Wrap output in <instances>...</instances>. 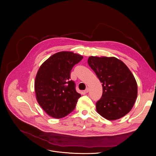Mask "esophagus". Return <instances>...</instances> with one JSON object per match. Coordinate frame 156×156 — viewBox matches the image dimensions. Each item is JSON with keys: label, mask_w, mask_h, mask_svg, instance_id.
Here are the masks:
<instances>
[{"label": "esophagus", "mask_w": 156, "mask_h": 156, "mask_svg": "<svg viewBox=\"0 0 156 156\" xmlns=\"http://www.w3.org/2000/svg\"><path fill=\"white\" fill-rule=\"evenodd\" d=\"M89 91V88L87 87L86 89L84 90V93H88Z\"/></svg>", "instance_id": "1"}]
</instances>
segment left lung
Here are the masks:
<instances>
[{
	"label": "left lung",
	"instance_id": "obj_1",
	"mask_svg": "<svg viewBox=\"0 0 156 156\" xmlns=\"http://www.w3.org/2000/svg\"><path fill=\"white\" fill-rule=\"evenodd\" d=\"M88 64L102 83V96L96 104L97 112L108 120L128 114L138 95L136 80L128 67L114 57L90 56Z\"/></svg>",
	"mask_w": 156,
	"mask_h": 156
}]
</instances>
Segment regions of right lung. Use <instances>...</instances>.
Returning <instances> with one entry per match:
<instances>
[{"instance_id":"obj_1","label":"right lung","mask_w":156,"mask_h":156,"mask_svg":"<svg viewBox=\"0 0 156 156\" xmlns=\"http://www.w3.org/2000/svg\"><path fill=\"white\" fill-rule=\"evenodd\" d=\"M83 56L70 51L57 52L38 70L35 81L36 100L50 116L61 119L73 111L81 95L70 80V71Z\"/></svg>"}]
</instances>
